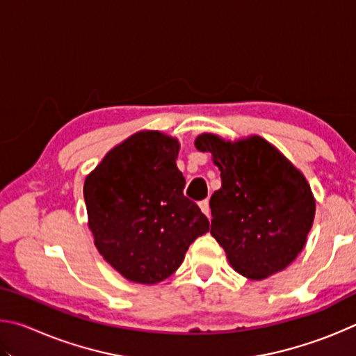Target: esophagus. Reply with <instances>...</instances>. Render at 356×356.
Listing matches in <instances>:
<instances>
[{"label": "esophagus", "mask_w": 356, "mask_h": 356, "mask_svg": "<svg viewBox=\"0 0 356 356\" xmlns=\"http://www.w3.org/2000/svg\"><path fill=\"white\" fill-rule=\"evenodd\" d=\"M200 207H201V210H202V213H204V215L210 216V206H209V201H207V200L201 201V202H200Z\"/></svg>", "instance_id": "34e87169"}]
</instances>
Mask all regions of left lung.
Wrapping results in <instances>:
<instances>
[{
    "mask_svg": "<svg viewBox=\"0 0 356 356\" xmlns=\"http://www.w3.org/2000/svg\"><path fill=\"white\" fill-rule=\"evenodd\" d=\"M195 146L212 154L221 171V188L210 197V234L234 270L250 280L284 270L303 250L314 221L308 180L257 135L226 141L202 134Z\"/></svg>",
    "mask_w": 356,
    "mask_h": 356,
    "instance_id": "obj_1",
    "label": "left lung"
}]
</instances>
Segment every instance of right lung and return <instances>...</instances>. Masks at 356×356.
<instances>
[{
	"mask_svg": "<svg viewBox=\"0 0 356 356\" xmlns=\"http://www.w3.org/2000/svg\"><path fill=\"white\" fill-rule=\"evenodd\" d=\"M180 144L143 130L108 152L84 180L88 226L105 261L125 280L155 284L171 276L209 220L184 196Z\"/></svg>",
	"mask_w": 356,
	"mask_h": 356,
	"instance_id": "right-lung-1",
	"label": "right lung"
}]
</instances>
